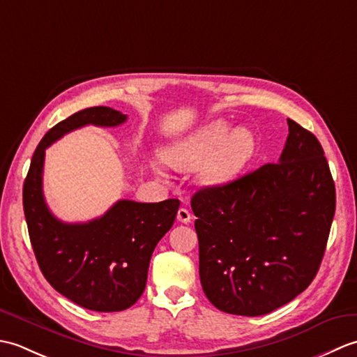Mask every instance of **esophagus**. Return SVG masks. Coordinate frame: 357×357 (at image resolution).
I'll return each mask as SVG.
<instances>
[{"label": "esophagus", "instance_id": "1", "mask_svg": "<svg viewBox=\"0 0 357 357\" xmlns=\"http://www.w3.org/2000/svg\"><path fill=\"white\" fill-rule=\"evenodd\" d=\"M190 219H192V215H190V211H188L187 208H179L178 210V221L179 222L188 224V222H190Z\"/></svg>", "mask_w": 357, "mask_h": 357}]
</instances>
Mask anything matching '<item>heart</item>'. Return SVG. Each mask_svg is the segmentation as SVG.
Listing matches in <instances>:
<instances>
[{
    "instance_id": "obj_1",
    "label": "heart",
    "mask_w": 357,
    "mask_h": 357,
    "mask_svg": "<svg viewBox=\"0 0 357 357\" xmlns=\"http://www.w3.org/2000/svg\"><path fill=\"white\" fill-rule=\"evenodd\" d=\"M256 150V138L247 127L231 130L222 119L213 121L165 150V161L178 170L201 169L204 185L222 187L236 179Z\"/></svg>"
}]
</instances>
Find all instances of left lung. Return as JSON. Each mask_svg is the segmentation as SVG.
Wrapping results in <instances>:
<instances>
[{
  "label": "left lung",
  "mask_w": 357,
  "mask_h": 357,
  "mask_svg": "<svg viewBox=\"0 0 357 357\" xmlns=\"http://www.w3.org/2000/svg\"><path fill=\"white\" fill-rule=\"evenodd\" d=\"M287 123L279 162L192 198L202 290L221 312L267 314L304 291L322 262L335 181L316 136Z\"/></svg>",
  "instance_id": "obj_1"
}]
</instances>
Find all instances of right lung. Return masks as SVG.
<instances>
[{
	"instance_id": "obj_1",
	"label": "right lung",
	"mask_w": 357,
	"mask_h": 357,
	"mask_svg": "<svg viewBox=\"0 0 357 357\" xmlns=\"http://www.w3.org/2000/svg\"><path fill=\"white\" fill-rule=\"evenodd\" d=\"M127 115L90 107L58 123L38 144L22 187L30 242L47 282L75 304L93 312H123L146 288L150 257L172 229L179 201L121 199L101 218L67 224L52 215L43 193L45 149L84 126L116 127Z\"/></svg>"
}]
</instances>
